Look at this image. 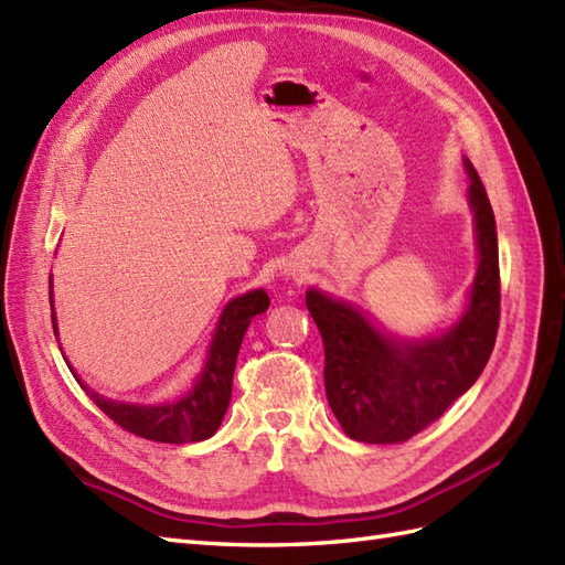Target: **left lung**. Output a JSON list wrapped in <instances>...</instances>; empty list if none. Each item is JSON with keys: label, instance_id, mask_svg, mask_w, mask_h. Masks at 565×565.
I'll return each instance as SVG.
<instances>
[{"label": "left lung", "instance_id": "left-lung-1", "mask_svg": "<svg viewBox=\"0 0 565 565\" xmlns=\"http://www.w3.org/2000/svg\"><path fill=\"white\" fill-rule=\"evenodd\" d=\"M479 269L469 308L452 330L424 342H397L349 303L306 294L324 344V392L339 426L353 440L395 445L422 433L477 383L501 322V269L495 218L475 166L467 161Z\"/></svg>", "mask_w": 565, "mask_h": 565}]
</instances>
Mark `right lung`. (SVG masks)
<instances>
[{
  "instance_id": "1",
  "label": "right lung",
  "mask_w": 565,
  "mask_h": 565,
  "mask_svg": "<svg viewBox=\"0 0 565 565\" xmlns=\"http://www.w3.org/2000/svg\"><path fill=\"white\" fill-rule=\"evenodd\" d=\"M267 308L269 296L262 288L231 300L216 324V334L212 339V349H209V359L200 380H196L190 395L178 402L161 406L125 404L105 399L86 385L82 387L105 416L139 438L178 445L212 438L228 409L235 359H238L243 334L255 315L265 312ZM52 330L57 334L55 315H52Z\"/></svg>"
}]
</instances>
